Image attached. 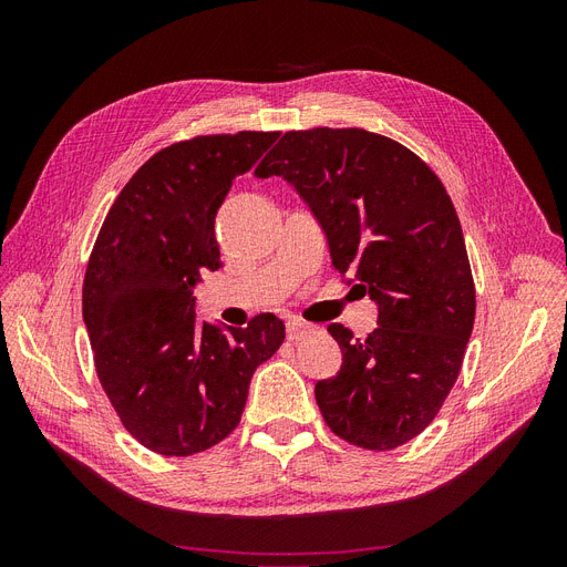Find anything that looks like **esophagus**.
I'll return each instance as SVG.
<instances>
[{"instance_id":"esophagus-1","label":"esophagus","mask_w":567,"mask_h":567,"mask_svg":"<svg viewBox=\"0 0 567 567\" xmlns=\"http://www.w3.org/2000/svg\"><path fill=\"white\" fill-rule=\"evenodd\" d=\"M310 329V323H305L302 319H296V317H290L288 321H286V333H288V340H300L302 338V333Z\"/></svg>"}]
</instances>
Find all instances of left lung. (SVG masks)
<instances>
[{
    "label": "left lung",
    "mask_w": 567,
    "mask_h": 567,
    "mask_svg": "<svg viewBox=\"0 0 567 567\" xmlns=\"http://www.w3.org/2000/svg\"><path fill=\"white\" fill-rule=\"evenodd\" d=\"M255 175L296 188L333 267L379 310L367 338L329 326L342 364L315 385L323 421L364 450L414 440L454 388L475 319L466 244L442 182L416 153L357 127L286 132Z\"/></svg>",
    "instance_id": "1"
}]
</instances>
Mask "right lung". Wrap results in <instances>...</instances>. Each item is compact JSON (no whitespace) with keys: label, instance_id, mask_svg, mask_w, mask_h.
Segmentation results:
<instances>
[{"label":"right lung","instance_id":"right-lung-1","mask_svg":"<svg viewBox=\"0 0 567 567\" xmlns=\"http://www.w3.org/2000/svg\"><path fill=\"white\" fill-rule=\"evenodd\" d=\"M279 132L196 136L158 151L125 184L94 244L82 286L99 381L132 437L163 456H192L241 421L255 369L286 326L198 321L194 288L217 271L215 215L231 182Z\"/></svg>","mask_w":567,"mask_h":567}]
</instances>
